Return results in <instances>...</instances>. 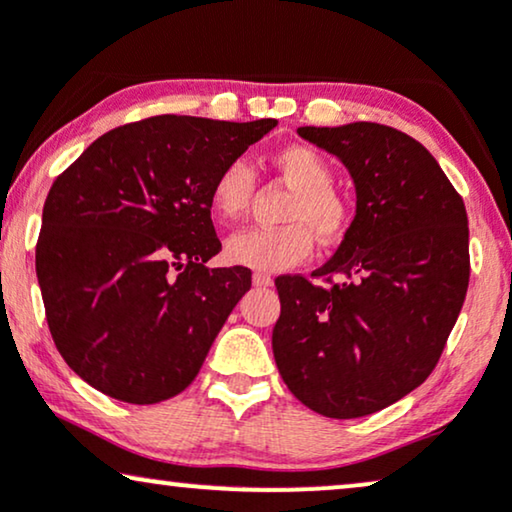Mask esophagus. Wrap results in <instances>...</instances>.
Here are the masks:
<instances>
[{"mask_svg": "<svg viewBox=\"0 0 512 512\" xmlns=\"http://www.w3.org/2000/svg\"><path fill=\"white\" fill-rule=\"evenodd\" d=\"M254 286H261V289H268V286H272V277L265 275V272H254Z\"/></svg>", "mask_w": 512, "mask_h": 512, "instance_id": "esophagus-1", "label": "esophagus"}]
</instances>
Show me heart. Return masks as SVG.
<instances>
[{
  "mask_svg": "<svg viewBox=\"0 0 512 512\" xmlns=\"http://www.w3.org/2000/svg\"><path fill=\"white\" fill-rule=\"evenodd\" d=\"M282 177L296 188L284 209L286 226L247 228L226 240V261L258 272L296 268L314 251V235L333 244L347 235L352 209L333 188L331 165L319 151L305 144H289L272 156ZM254 172L247 160L235 158L216 174L209 188V207L223 223L237 221L247 212L254 195Z\"/></svg>",
  "mask_w": 512,
  "mask_h": 512,
  "instance_id": "b5f03b06",
  "label": "heart"
}]
</instances>
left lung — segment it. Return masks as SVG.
I'll list each match as a JSON object with an SVG mask.
<instances>
[{
	"instance_id": "left-lung-1",
	"label": "left lung",
	"mask_w": 512,
	"mask_h": 512,
	"mask_svg": "<svg viewBox=\"0 0 512 512\" xmlns=\"http://www.w3.org/2000/svg\"><path fill=\"white\" fill-rule=\"evenodd\" d=\"M342 160L356 216L328 263L275 279L279 375L307 408L366 417L417 389L464 305L471 258L461 195L417 139L380 123L298 128Z\"/></svg>"
}]
</instances>
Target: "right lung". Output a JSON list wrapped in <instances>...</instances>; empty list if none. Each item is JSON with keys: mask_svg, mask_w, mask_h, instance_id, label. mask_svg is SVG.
Wrapping results in <instances>:
<instances>
[{"mask_svg": "<svg viewBox=\"0 0 512 512\" xmlns=\"http://www.w3.org/2000/svg\"><path fill=\"white\" fill-rule=\"evenodd\" d=\"M151 116L97 137L53 181L37 277L53 342L81 380L151 405L200 373L251 270L207 268L221 251L209 188L275 128Z\"/></svg>", "mask_w": 512, "mask_h": 512, "instance_id": "obj_1", "label": "right lung"}]
</instances>
